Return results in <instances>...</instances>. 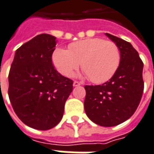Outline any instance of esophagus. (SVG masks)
Listing matches in <instances>:
<instances>
[{"label":"esophagus","instance_id":"obj_1","mask_svg":"<svg viewBox=\"0 0 154 154\" xmlns=\"http://www.w3.org/2000/svg\"><path fill=\"white\" fill-rule=\"evenodd\" d=\"M80 85H81V84L78 81H75L74 83H73V86L74 87H78V86H80Z\"/></svg>","mask_w":154,"mask_h":154}]
</instances>
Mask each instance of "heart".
<instances>
[{
	"label": "heart",
	"mask_w": 154,
	"mask_h": 154,
	"mask_svg": "<svg viewBox=\"0 0 154 154\" xmlns=\"http://www.w3.org/2000/svg\"><path fill=\"white\" fill-rule=\"evenodd\" d=\"M121 54L114 41L101 38H88L71 43L68 50L56 48L52 62L57 71L66 77L81 67L89 80L95 84L106 82L119 66Z\"/></svg>",
	"instance_id": "b5f03b06"
}]
</instances>
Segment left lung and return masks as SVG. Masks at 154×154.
Returning a JSON list of instances; mask_svg holds the SVG:
<instances>
[{
	"mask_svg": "<svg viewBox=\"0 0 154 154\" xmlns=\"http://www.w3.org/2000/svg\"><path fill=\"white\" fill-rule=\"evenodd\" d=\"M119 46V66L109 81L101 85H86L84 109L92 122L114 127L133 115L144 91L143 62L130 43L106 33Z\"/></svg>",
	"mask_w": 154,
	"mask_h": 154,
	"instance_id": "obj_1",
	"label": "left lung"
}]
</instances>
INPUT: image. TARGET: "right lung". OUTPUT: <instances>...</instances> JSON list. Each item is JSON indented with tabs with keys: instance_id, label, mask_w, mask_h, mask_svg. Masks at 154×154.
Wrapping results in <instances>:
<instances>
[{
	"instance_id": "1",
	"label": "right lung",
	"mask_w": 154,
	"mask_h": 154,
	"mask_svg": "<svg viewBox=\"0 0 154 154\" xmlns=\"http://www.w3.org/2000/svg\"><path fill=\"white\" fill-rule=\"evenodd\" d=\"M56 37L40 34L16 50L9 73L8 94L14 110L30 128L45 131L62 120L73 81L54 69Z\"/></svg>"
}]
</instances>
